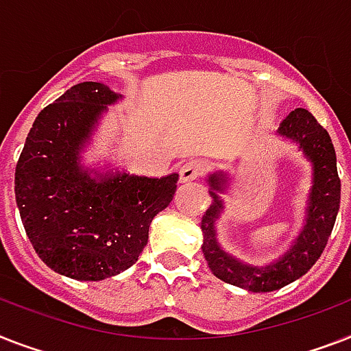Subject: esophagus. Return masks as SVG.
<instances>
[{"mask_svg": "<svg viewBox=\"0 0 351 351\" xmlns=\"http://www.w3.org/2000/svg\"><path fill=\"white\" fill-rule=\"evenodd\" d=\"M205 173V164L202 160H189L185 162L184 166L180 167L178 171V175H180V182H191L196 180V178H200L202 175Z\"/></svg>", "mask_w": 351, "mask_h": 351, "instance_id": "esophagus-1", "label": "esophagus"}]
</instances>
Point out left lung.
I'll use <instances>...</instances> for the list:
<instances>
[{
	"label": "left lung",
	"mask_w": 351,
	"mask_h": 351,
	"mask_svg": "<svg viewBox=\"0 0 351 351\" xmlns=\"http://www.w3.org/2000/svg\"><path fill=\"white\" fill-rule=\"evenodd\" d=\"M278 133L295 142L312 164V189L306 200L308 204L304 220L306 223L292 241V247L278 261L265 267H252L221 249L216 240L215 221L223 210V202L218 195L227 189V175L218 171L209 176L213 204L202 218V250L216 278L249 292H272L306 274L328 243L341 204L337 158L328 131L315 121V117L308 110L295 108L281 122Z\"/></svg>",
	"instance_id": "obj_1"
}]
</instances>
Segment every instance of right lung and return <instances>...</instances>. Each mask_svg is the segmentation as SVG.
<instances>
[{"mask_svg": "<svg viewBox=\"0 0 351 351\" xmlns=\"http://www.w3.org/2000/svg\"><path fill=\"white\" fill-rule=\"evenodd\" d=\"M119 99L102 82L66 90L36 117L16 166V202L34 250L57 274L79 281L130 269L178 182L176 173L147 178L82 167L97 121Z\"/></svg>", "mask_w": 351, "mask_h": 351, "instance_id": "1", "label": "right lung"}]
</instances>
